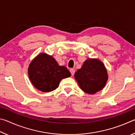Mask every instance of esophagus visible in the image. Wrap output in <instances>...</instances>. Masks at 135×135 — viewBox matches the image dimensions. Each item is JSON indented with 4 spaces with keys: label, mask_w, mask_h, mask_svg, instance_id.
I'll return each mask as SVG.
<instances>
[{
    "label": "esophagus",
    "mask_w": 135,
    "mask_h": 135,
    "mask_svg": "<svg viewBox=\"0 0 135 135\" xmlns=\"http://www.w3.org/2000/svg\"><path fill=\"white\" fill-rule=\"evenodd\" d=\"M70 71L71 74L72 76H73V75L74 74V73H75V70L74 69V68H71V69L70 70Z\"/></svg>",
    "instance_id": "34e87169"
}]
</instances>
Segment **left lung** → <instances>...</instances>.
Returning <instances> with one entry per match:
<instances>
[{
	"instance_id": "1",
	"label": "left lung",
	"mask_w": 135,
	"mask_h": 135,
	"mask_svg": "<svg viewBox=\"0 0 135 135\" xmlns=\"http://www.w3.org/2000/svg\"><path fill=\"white\" fill-rule=\"evenodd\" d=\"M75 79L84 92L94 94L102 90L108 80V75L101 61L88 59L80 69L75 73Z\"/></svg>"
}]
</instances>
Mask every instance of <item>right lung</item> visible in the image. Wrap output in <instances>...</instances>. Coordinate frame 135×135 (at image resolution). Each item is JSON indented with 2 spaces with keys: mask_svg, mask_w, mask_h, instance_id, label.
Masks as SVG:
<instances>
[{
  "mask_svg": "<svg viewBox=\"0 0 135 135\" xmlns=\"http://www.w3.org/2000/svg\"><path fill=\"white\" fill-rule=\"evenodd\" d=\"M28 76L38 90L49 92L58 88L62 79L71 76L64 66H59L53 57L46 54L38 55L29 65Z\"/></svg>",
  "mask_w": 135,
  "mask_h": 135,
  "instance_id": "1",
  "label": "right lung"
}]
</instances>
